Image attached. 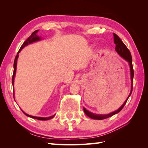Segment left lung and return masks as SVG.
I'll use <instances>...</instances> for the list:
<instances>
[{"instance_id": "1", "label": "left lung", "mask_w": 148, "mask_h": 148, "mask_svg": "<svg viewBox=\"0 0 148 148\" xmlns=\"http://www.w3.org/2000/svg\"><path fill=\"white\" fill-rule=\"evenodd\" d=\"M113 35H114V44L116 45V48L115 49L116 51L118 53V54L120 55L121 56H122L123 58H125L126 60L129 63V65H130V74H131V81L133 83V77H134V69H133V65H132V55H131V53L129 51V49L127 48V47L125 46V44L123 42L122 40L120 39V38L116 35V34H113ZM132 89H133V85L132 84V89H131V92L130 93L129 96H128V99L126 100V101L124 102L123 104L120 108H119L117 111H116L114 112H112L111 113H110V114H93V113L89 112L88 111H87V110L83 108V110L84 111V113L88 116V117L94 119H106V118H108L111 117V116L114 115L116 113H118L119 111H121V110L123 108V107L125 106V105L126 104V103L127 102V100L129 98V97L130 96L132 92Z\"/></svg>"}]
</instances>
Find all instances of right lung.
<instances>
[{
    "label": "right lung",
    "mask_w": 148,
    "mask_h": 148,
    "mask_svg": "<svg viewBox=\"0 0 148 148\" xmlns=\"http://www.w3.org/2000/svg\"><path fill=\"white\" fill-rule=\"evenodd\" d=\"M38 32V30H37L36 31H34V32L31 34V36H29V37H28V39L25 40L23 42V45H21L20 49H19V51L17 53L16 56V57L14 58V71H13V74H12V86H14V76H15V74H16V64H17V60H18V54L20 52L21 50L23 49L25 46H27L29 45V44H30L32 43L33 42H35V41H37V40H40V38L39 37H38L37 36V32ZM13 93H14V91H13ZM23 113L25 115H27V116H29V117L30 118H34V119H39V120H48V119H50L53 118V117H54L55 115L53 116H49V117H48V118H41V117H36V116H30V115H29V114H27L26 113H25L23 112Z\"/></svg>",
    "instance_id": "right-lung-1"
}]
</instances>
